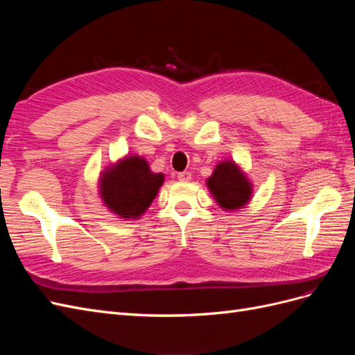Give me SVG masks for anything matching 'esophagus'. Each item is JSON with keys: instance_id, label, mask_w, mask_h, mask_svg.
Here are the masks:
<instances>
[{"instance_id": "esophagus-1", "label": "esophagus", "mask_w": 355, "mask_h": 355, "mask_svg": "<svg viewBox=\"0 0 355 355\" xmlns=\"http://www.w3.org/2000/svg\"><path fill=\"white\" fill-rule=\"evenodd\" d=\"M178 179L180 182H189L191 180V173H189V171H182V173L178 175Z\"/></svg>"}]
</instances>
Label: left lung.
Wrapping results in <instances>:
<instances>
[{
	"mask_svg": "<svg viewBox=\"0 0 355 355\" xmlns=\"http://www.w3.org/2000/svg\"><path fill=\"white\" fill-rule=\"evenodd\" d=\"M206 185L218 206L225 211H239L252 201L253 185L234 159H223L214 167Z\"/></svg>",
	"mask_w": 355,
	"mask_h": 355,
	"instance_id": "obj_1",
	"label": "left lung"
}]
</instances>
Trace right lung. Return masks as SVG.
<instances>
[{
	"instance_id": "obj_1",
	"label": "right lung",
	"mask_w": 355,
	"mask_h": 355,
	"mask_svg": "<svg viewBox=\"0 0 355 355\" xmlns=\"http://www.w3.org/2000/svg\"><path fill=\"white\" fill-rule=\"evenodd\" d=\"M164 184L163 173H154L141 155H125L106 166L99 175V197L114 216L136 220L151 206Z\"/></svg>"
}]
</instances>
